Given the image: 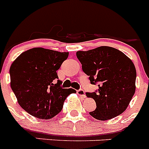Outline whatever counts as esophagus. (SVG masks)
Listing matches in <instances>:
<instances>
[{
  "mask_svg": "<svg viewBox=\"0 0 149 149\" xmlns=\"http://www.w3.org/2000/svg\"><path fill=\"white\" fill-rule=\"evenodd\" d=\"M77 93L79 95L82 96V97H84V98H85V97H86V94H85V92H84V90L83 89H78V90L77 91Z\"/></svg>",
  "mask_w": 149,
  "mask_h": 149,
  "instance_id": "esophagus-1",
  "label": "esophagus"
}]
</instances>
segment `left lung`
Returning <instances> with one entry per match:
<instances>
[{
	"mask_svg": "<svg viewBox=\"0 0 149 149\" xmlns=\"http://www.w3.org/2000/svg\"><path fill=\"white\" fill-rule=\"evenodd\" d=\"M76 55L91 84L98 86L93 93H86L96 103V109L89 114L102 121L122 114L136 89V72L133 62L122 51L108 46L77 51Z\"/></svg>",
	"mask_w": 149,
	"mask_h": 149,
	"instance_id": "1",
	"label": "left lung"
}]
</instances>
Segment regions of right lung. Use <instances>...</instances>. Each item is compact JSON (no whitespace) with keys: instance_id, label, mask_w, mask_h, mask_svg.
I'll return each instance as SVG.
<instances>
[{"instance_id":"1","label":"right lung","mask_w":149,"mask_h":149,"mask_svg":"<svg viewBox=\"0 0 149 149\" xmlns=\"http://www.w3.org/2000/svg\"><path fill=\"white\" fill-rule=\"evenodd\" d=\"M68 56V52L34 48L13 62L10 69L11 89L29 114L51 119L61 111L67 96L76 93L72 88L63 89L56 73Z\"/></svg>"}]
</instances>
